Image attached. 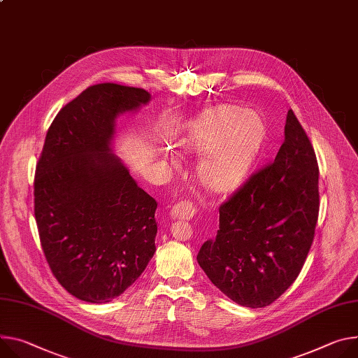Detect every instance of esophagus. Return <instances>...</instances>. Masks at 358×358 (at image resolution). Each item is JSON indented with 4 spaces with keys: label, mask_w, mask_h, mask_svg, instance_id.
Here are the masks:
<instances>
[{
    "label": "esophagus",
    "mask_w": 358,
    "mask_h": 358,
    "mask_svg": "<svg viewBox=\"0 0 358 358\" xmlns=\"http://www.w3.org/2000/svg\"><path fill=\"white\" fill-rule=\"evenodd\" d=\"M196 213H197V207L188 200L177 203L170 211L173 218H180V220H191L194 215H196Z\"/></svg>",
    "instance_id": "34e87169"
}]
</instances>
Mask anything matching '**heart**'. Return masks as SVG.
<instances>
[{"label":"heart","mask_w":358,"mask_h":358,"mask_svg":"<svg viewBox=\"0 0 358 358\" xmlns=\"http://www.w3.org/2000/svg\"><path fill=\"white\" fill-rule=\"evenodd\" d=\"M266 138V125L258 113L236 106H218L194 118L182 148L204 154L199 177L211 191L234 189L250 173Z\"/></svg>","instance_id":"1"}]
</instances>
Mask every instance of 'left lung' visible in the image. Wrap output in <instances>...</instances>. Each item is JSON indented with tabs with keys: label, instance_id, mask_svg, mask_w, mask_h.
I'll list each match as a JSON object with an SVG mask.
<instances>
[{
	"label": "left lung",
	"instance_id": "left-lung-1",
	"mask_svg": "<svg viewBox=\"0 0 358 358\" xmlns=\"http://www.w3.org/2000/svg\"><path fill=\"white\" fill-rule=\"evenodd\" d=\"M284 136L271 164L220 206V230L197 255L211 282L250 308L270 306L296 281L314 240L318 164L292 110Z\"/></svg>",
	"mask_w": 358,
	"mask_h": 358
}]
</instances>
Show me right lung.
I'll return each instance as SVG.
<instances>
[{
  "mask_svg": "<svg viewBox=\"0 0 358 358\" xmlns=\"http://www.w3.org/2000/svg\"><path fill=\"white\" fill-rule=\"evenodd\" d=\"M151 99L143 88L91 85L50 125L34 180V214L47 263L74 297L121 296L155 252L157 201L113 154L115 120Z\"/></svg>",
  "mask_w": 358,
  "mask_h": 358,
  "instance_id": "add662e5",
  "label": "right lung"
}]
</instances>
